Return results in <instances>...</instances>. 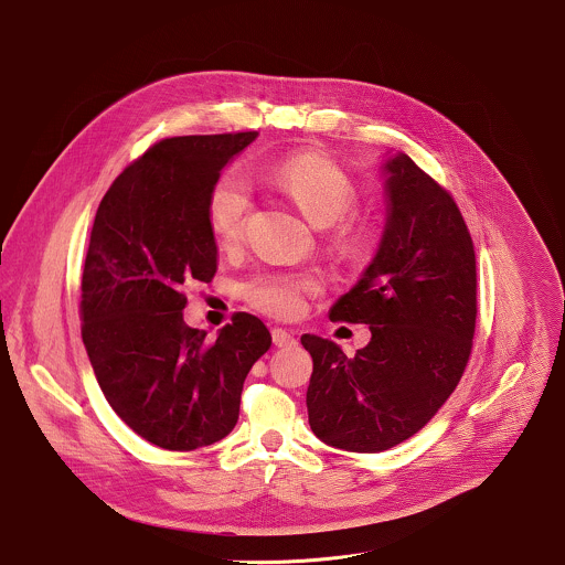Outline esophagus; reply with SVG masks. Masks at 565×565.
Instances as JSON below:
<instances>
[{
    "label": "esophagus",
    "mask_w": 565,
    "mask_h": 565,
    "mask_svg": "<svg viewBox=\"0 0 565 565\" xmlns=\"http://www.w3.org/2000/svg\"><path fill=\"white\" fill-rule=\"evenodd\" d=\"M273 344L277 348L292 347V344H297V340H295V333L290 329L275 327L273 329Z\"/></svg>",
    "instance_id": "1"
}]
</instances>
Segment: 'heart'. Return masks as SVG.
<instances>
[{
    "label": "heart",
    "mask_w": 565,
    "mask_h": 565,
    "mask_svg": "<svg viewBox=\"0 0 565 565\" xmlns=\"http://www.w3.org/2000/svg\"><path fill=\"white\" fill-rule=\"evenodd\" d=\"M273 186L286 193L316 227L333 225V243L344 256L361 254L365 230L344 221L354 204L356 189L331 159L316 152H299L273 163L266 172ZM252 211V184L241 172H225L209 195V225L218 245H234ZM316 284L307 277L264 273L245 286L247 301L273 316H295L303 307L305 292Z\"/></svg>",
    "instance_id": "1"
}]
</instances>
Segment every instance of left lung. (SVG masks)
Segmentation results:
<instances>
[{
    "mask_svg": "<svg viewBox=\"0 0 565 565\" xmlns=\"http://www.w3.org/2000/svg\"><path fill=\"white\" fill-rule=\"evenodd\" d=\"M385 227L359 281L329 309L363 322L372 340L348 359L305 333L311 433L322 443L379 454L419 433L460 383L478 316L471 234L451 195L404 152L381 163Z\"/></svg>",
    "mask_w": 565,
    "mask_h": 565,
    "instance_id": "obj_1",
    "label": "left lung"
}]
</instances>
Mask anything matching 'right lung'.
Wrapping results in <instances>:
<instances>
[{"label": "right lung", "instance_id": "1", "mask_svg": "<svg viewBox=\"0 0 565 565\" xmlns=\"http://www.w3.org/2000/svg\"><path fill=\"white\" fill-rule=\"evenodd\" d=\"M256 130L154 143L114 180L89 234L84 344L109 406L148 443L191 451L230 435L252 365L270 348L260 318L236 313L209 340L184 324V288L217 273L209 195Z\"/></svg>", "mask_w": 565, "mask_h": 565}]
</instances>
